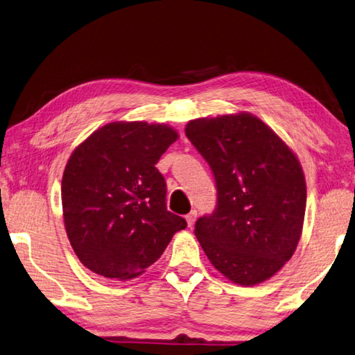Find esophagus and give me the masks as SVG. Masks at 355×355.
Segmentation results:
<instances>
[{
  "mask_svg": "<svg viewBox=\"0 0 355 355\" xmlns=\"http://www.w3.org/2000/svg\"><path fill=\"white\" fill-rule=\"evenodd\" d=\"M196 218H197V211H196V209H192V211L189 212V214L186 216V222H188L189 227H192V225H194Z\"/></svg>",
  "mask_w": 355,
  "mask_h": 355,
  "instance_id": "1",
  "label": "esophagus"
}]
</instances>
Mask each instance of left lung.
Here are the masks:
<instances>
[{"mask_svg":"<svg viewBox=\"0 0 355 355\" xmlns=\"http://www.w3.org/2000/svg\"><path fill=\"white\" fill-rule=\"evenodd\" d=\"M186 137L209 164L217 205L196 222L212 266L241 286L279 272L300 242L306 180L288 146L250 113L189 121Z\"/></svg>","mask_w":355,"mask_h":355,"instance_id":"1","label":"left lung"}]
</instances>
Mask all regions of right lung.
I'll list each match as a JSON object with an SVG mask.
<instances>
[{"mask_svg": "<svg viewBox=\"0 0 355 355\" xmlns=\"http://www.w3.org/2000/svg\"><path fill=\"white\" fill-rule=\"evenodd\" d=\"M178 133L147 122H110L76 147L62 178L63 220L79 261L110 279L137 278L186 228L166 208L155 164Z\"/></svg>", "mask_w": 355, "mask_h": 355, "instance_id": "obj_1", "label": "right lung"}]
</instances>
